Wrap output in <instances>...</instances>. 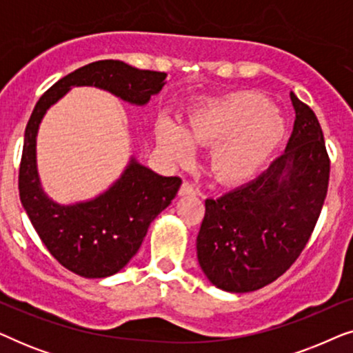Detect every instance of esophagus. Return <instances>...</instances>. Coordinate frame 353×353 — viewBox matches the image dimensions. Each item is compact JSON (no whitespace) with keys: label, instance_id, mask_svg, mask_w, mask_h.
Masks as SVG:
<instances>
[{"label":"esophagus","instance_id":"obj_1","mask_svg":"<svg viewBox=\"0 0 353 353\" xmlns=\"http://www.w3.org/2000/svg\"><path fill=\"white\" fill-rule=\"evenodd\" d=\"M180 194L181 196H192V194H197V188L192 185L190 181H183V185L180 188Z\"/></svg>","mask_w":353,"mask_h":353}]
</instances>
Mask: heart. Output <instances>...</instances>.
Here are the masks:
<instances>
[{
    "mask_svg": "<svg viewBox=\"0 0 353 353\" xmlns=\"http://www.w3.org/2000/svg\"><path fill=\"white\" fill-rule=\"evenodd\" d=\"M284 120L272 104L255 93H234L199 105L180 127L170 119L157 125L163 156L183 163L192 156V143L214 144L209 168L221 181L236 183L254 176L284 137Z\"/></svg>",
    "mask_w": 353,
    "mask_h": 353,
    "instance_id": "1",
    "label": "heart"
}]
</instances>
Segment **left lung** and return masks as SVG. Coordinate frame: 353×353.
I'll list each match as a JSON object with an SVG mask.
<instances>
[{
    "instance_id": "8db88e82",
    "label": "left lung",
    "mask_w": 353,
    "mask_h": 353,
    "mask_svg": "<svg viewBox=\"0 0 353 353\" xmlns=\"http://www.w3.org/2000/svg\"><path fill=\"white\" fill-rule=\"evenodd\" d=\"M289 143L248 185L205 199L197 260L214 286L250 292L286 273L315 230L330 183V156L316 115L291 93Z\"/></svg>"
}]
</instances>
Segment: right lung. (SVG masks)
Listing matches in <instances>:
<instances>
[{
  "label": "right lung",
  "mask_w": 353,
  "mask_h": 353,
  "mask_svg": "<svg viewBox=\"0 0 353 353\" xmlns=\"http://www.w3.org/2000/svg\"><path fill=\"white\" fill-rule=\"evenodd\" d=\"M165 72L139 70L122 61H96L62 77L38 99L26 128L19 194L33 228L50 254L83 278L117 273L138 252L149 225L180 190V176H162L132 159L104 194L75 205L52 202L40 186L37 132L46 110L72 86H98L132 104H146L165 85Z\"/></svg>",
  "instance_id": "obj_1"
}]
</instances>
